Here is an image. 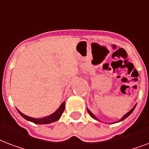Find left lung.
<instances>
[{
  "label": "left lung",
  "mask_w": 149,
  "mask_h": 149,
  "mask_svg": "<svg viewBox=\"0 0 149 149\" xmlns=\"http://www.w3.org/2000/svg\"><path fill=\"white\" fill-rule=\"evenodd\" d=\"M135 107H136V105H135V106H134V107H133V108H132V110H131V111H129V112H127V113H126V114H125V115H124V116H123V117H122V118H120V120H118V122H120V121H122L123 120H125V118H127V117H128V116H129L130 114H131V113H132V112H133V111H134V108H135ZM87 111H88L89 114H90V115H91V117H92V118H93V119H95V120H98V119H97V118H96V117H95V115H94V114H93V113H92V112H91V111H90V110H89V109H87Z\"/></svg>",
  "instance_id": "1"
}]
</instances>
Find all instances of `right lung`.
<instances>
[{
  "label": "right lung",
  "instance_id": "right-lung-1",
  "mask_svg": "<svg viewBox=\"0 0 149 149\" xmlns=\"http://www.w3.org/2000/svg\"><path fill=\"white\" fill-rule=\"evenodd\" d=\"M65 110V101L63 102L62 104L60 105V107L57 109V111H55L53 113H52L50 115L47 116V117H45V118H31V117H29V116L25 115L24 113H22L21 111H18V113L21 114V115L26 119L27 120H29V121H31V122L35 123V124H38V125H47V124H50V123L55 122L56 120H58L60 117L63 114V111Z\"/></svg>",
  "mask_w": 149,
  "mask_h": 149
}]
</instances>
